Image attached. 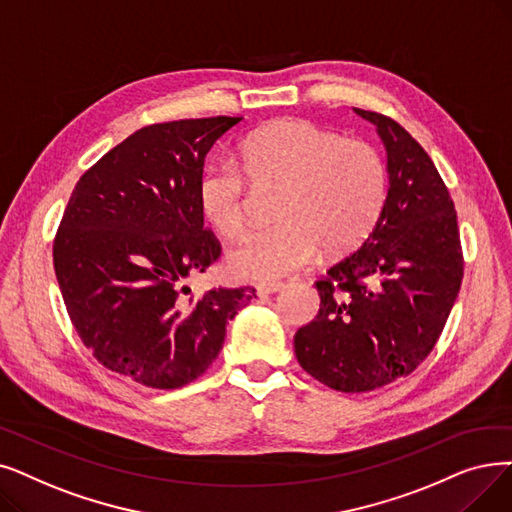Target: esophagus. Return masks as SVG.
<instances>
[{
  "instance_id": "esophagus-1",
  "label": "esophagus",
  "mask_w": 512,
  "mask_h": 512,
  "mask_svg": "<svg viewBox=\"0 0 512 512\" xmlns=\"http://www.w3.org/2000/svg\"><path fill=\"white\" fill-rule=\"evenodd\" d=\"M282 288V282H259L257 286H255V291H257V295H272V293H278Z\"/></svg>"
}]
</instances>
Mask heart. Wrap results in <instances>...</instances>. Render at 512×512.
I'll return each mask as SVG.
<instances>
[{
  "label": "heart",
  "instance_id": "obj_1",
  "mask_svg": "<svg viewBox=\"0 0 512 512\" xmlns=\"http://www.w3.org/2000/svg\"><path fill=\"white\" fill-rule=\"evenodd\" d=\"M251 180L280 184L274 217L280 224L244 236L228 253L234 276L274 280L314 259L318 247H355L376 224L387 198V169L370 144L343 140L305 119H276L240 142ZM247 177L230 161L209 163L198 177V207L226 238L244 228Z\"/></svg>",
  "mask_w": 512,
  "mask_h": 512
}]
</instances>
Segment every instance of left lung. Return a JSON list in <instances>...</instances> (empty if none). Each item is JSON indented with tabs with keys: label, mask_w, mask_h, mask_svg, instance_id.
<instances>
[{
	"label": "left lung",
	"mask_w": 512,
	"mask_h": 512,
	"mask_svg": "<svg viewBox=\"0 0 512 512\" xmlns=\"http://www.w3.org/2000/svg\"><path fill=\"white\" fill-rule=\"evenodd\" d=\"M387 154V198L372 232L316 282L320 311L295 353L314 379L343 393L385 387L435 347L462 282L458 221L429 154L393 119L353 108Z\"/></svg>",
	"instance_id": "8db88e82"
}]
</instances>
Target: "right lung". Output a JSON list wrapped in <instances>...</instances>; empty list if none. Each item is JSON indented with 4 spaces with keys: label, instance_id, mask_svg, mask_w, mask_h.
Instances as JSON below:
<instances>
[{
    "label": "right lung",
    "instance_id": "1",
    "mask_svg": "<svg viewBox=\"0 0 512 512\" xmlns=\"http://www.w3.org/2000/svg\"><path fill=\"white\" fill-rule=\"evenodd\" d=\"M242 117L148 125L81 175L54 240V270L85 347L108 370L180 389L217 358L226 324L255 288L182 299L219 244L203 228L198 177L207 152Z\"/></svg>",
    "mask_w": 512,
    "mask_h": 512
}]
</instances>
